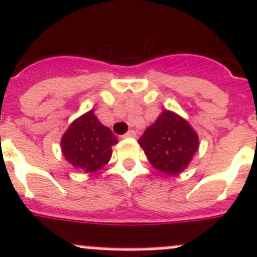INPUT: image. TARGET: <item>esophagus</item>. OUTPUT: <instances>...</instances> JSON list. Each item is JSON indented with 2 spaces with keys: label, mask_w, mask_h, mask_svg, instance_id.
Returning <instances> with one entry per match:
<instances>
[{
  "label": "esophagus",
  "mask_w": 257,
  "mask_h": 257,
  "mask_svg": "<svg viewBox=\"0 0 257 257\" xmlns=\"http://www.w3.org/2000/svg\"><path fill=\"white\" fill-rule=\"evenodd\" d=\"M136 137H137V132L133 131V129H131L128 133L124 134V138H136Z\"/></svg>",
  "instance_id": "1"
}]
</instances>
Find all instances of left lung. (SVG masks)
<instances>
[{
  "instance_id": "1",
  "label": "left lung",
  "mask_w": 257,
  "mask_h": 257,
  "mask_svg": "<svg viewBox=\"0 0 257 257\" xmlns=\"http://www.w3.org/2000/svg\"><path fill=\"white\" fill-rule=\"evenodd\" d=\"M148 161L162 174L179 175L189 166L199 150V137L186 119L164 110L140 141Z\"/></svg>"
}]
</instances>
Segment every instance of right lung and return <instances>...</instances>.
<instances>
[{"label":"right lung","instance_id":"obj_1","mask_svg":"<svg viewBox=\"0 0 257 257\" xmlns=\"http://www.w3.org/2000/svg\"><path fill=\"white\" fill-rule=\"evenodd\" d=\"M116 137L102 125L95 110L85 112L69 124L61 140L62 155L74 169L85 174L97 172L110 161Z\"/></svg>","mask_w":257,"mask_h":257}]
</instances>
